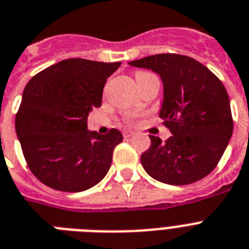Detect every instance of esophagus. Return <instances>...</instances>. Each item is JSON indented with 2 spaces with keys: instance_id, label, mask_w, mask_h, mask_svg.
<instances>
[{
  "instance_id": "1",
  "label": "esophagus",
  "mask_w": 249,
  "mask_h": 249,
  "mask_svg": "<svg viewBox=\"0 0 249 249\" xmlns=\"http://www.w3.org/2000/svg\"><path fill=\"white\" fill-rule=\"evenodd\" d=\"M123 135H124V138H130V137H133V135H134V131L125 130L124 133H123Z\"/></svg>"
}]
</instances>
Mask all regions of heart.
<instances>
[{
    "label": "heart",
    "mask_w": 249,
    "mask_h": 249,
    "mask_svg": "<svg viewBox=\"0 0 249 249\" xmlns=\"http://www.w3.org/2000/svg\"><path fill=\"white\" fill-rule=\"evenodd\" d=\"M144 74L145 72H137V74H135V79L141 78V76L144 75ZM133 121H134V116H130V118H128V123H133Z\"/></svg>",
    "instance_id": "b5f03b06"
}]
</instances>
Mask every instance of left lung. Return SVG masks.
<instances>
[{
  "label": "left lung",
  "instance_id": "1",
  "mask_svg": "<svg viewBox=\"0 0 249 249\" xmlns=\"http://www.w3.org/2000/svg\"><path fill=\"white\" fill-rule=\"evenodd\" d=\"M129 65L160 75L163 101L159 116L173 134L166 142L149 135L151 147L141 156L144 170L171 185H187L207 177L233 134L229 96L221 80L183 54H153Z\"/></svg>",
  "mask_w": 249,
  "mask_h": 249
}]
</instances>
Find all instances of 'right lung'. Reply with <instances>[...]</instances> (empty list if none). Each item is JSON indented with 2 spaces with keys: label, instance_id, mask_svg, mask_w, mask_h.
I'll use <instances>...</instances> for the list:
<instances>
[{
  "label": "right lung",
  "instance_id": "right-lung-1",
  "mask_svg": "<svg viewBox=\"0 0 249 249\" xmlns=\"http://www.w3.org/2000/svg\"><path fill=\"white\" fill-rule=\"evenodd\" d=\"M121 62L68 58L30 79L15 118V130L30 171L47 187L82 192L100 183L123 141L87 129L88 115L102 104L107 78Z\"/></svg>",
  "mask_w": 249,
  "mask_h": 249
}]
</instances>
